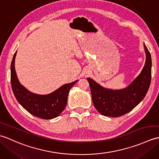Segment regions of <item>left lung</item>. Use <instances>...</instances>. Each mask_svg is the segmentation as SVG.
Masks as SVG:
<instances>
[{"mask_svg":"<svg viewBox=\"0 0 159 159\" xmlns=\"http://www.w3.org/2000/svg\"><path fill=\"white\" fill-rule=\"evenodd\" d=\"M144 48L146 59L143 68L126 88L119 90L107 89L87 78L93 105L102 116L114 117L123 116L133 110L146 96L151 82L152 59L145 44Z\"/></svg>","mask_w":159,"mask_h":159,"instance_id":"obj_1","label":"left lung"}]
</instances>
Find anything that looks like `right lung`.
<instances>
[{
	"label": "right lung",
	"instance_id": "obj_1",
	"mask_svg": "<svg viewBox=\"0 0 159 159\" xmlns=\"http://www.w3.org/2000/svg\"><path fill=\"white\" fill-rule=\"evenodd\" d=\"M15 52L11 64V84L16 100L24 109L33 116L50 120L61 113L67 104V96L72 87L78 80L63 85L47 95H38L29 92L18 79L15 70Z\"/></svg>",
	"mask_w": 159,
	"mask_h": 159
}]
</instances>
